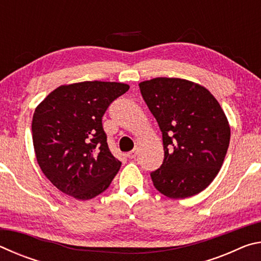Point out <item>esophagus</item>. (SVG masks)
<instances>
[{
	"label": "esophagus",
	"instance_id": "1",
	"mask_svg": "<svg viewBox=\"0 0 261 261\" xmlns=\"http://www.w3.org/2000/svg\"><path fill=\"white\" fill-rule=\"evenodd\" d=\"M137 154H138V149L135 148V149H132V151H130L129 153H127L126 156L129 158V159H135L137 156Z\"/></svg>",
	"mask_w": 261,
	"mask_h": 261
}]
</instances>
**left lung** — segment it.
<instances>
[{
	"label": "left lung",
	"mask_w": 261,
	"mask_h": 261,
	"mask_svg": "<svg viewBox=\"0 0 261 261\" xmlns=\"http://www.w3.org/2000/svg\"><path fill=\"white\" fill-rule=\"evenodd\" d=\"M139 88L162 132L165 159L151 173L154 187L174 199L201 192L218 175L230 141L218 100L205 87L179 78H154Z\"/></svg>",
	"instance_id": "obj_1"
}]
</instances>
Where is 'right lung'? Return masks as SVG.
I'll use <instances>...</instances> for the list:
<instances>
[{"label": "right lung", "mask_w": 261, "mask_h": 261, "mask_svg": "<svg viewBox=\"0 0 261 261\" xmlns=\"http://www.w3.org/2000/svg\"><path fill=\"white\" fill-rule=\"evenodd\" d=\"M129 85L83 82L56 88L35 109L33 146L53 185L79 200L107 190L121 167L109 151L102 116Z\"/></svg>", "instance_id": "add662e5"}]
</instances>
